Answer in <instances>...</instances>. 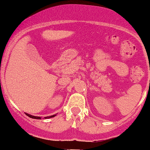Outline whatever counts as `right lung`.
<instances>
[{
    "mask_svg": "<svg viewBox=\"0 0 150 150\" xmlns=\"http://www.w3.org/2000/svg\"><path fill=\"white\" fill-rule=\"evenodd\" d=\"M25 113L26 114V115H28V117H31V118H33V119H39V120H40V119L42 118L41 117H39V116H34V115H30V114H28V113H27V112H25ZM54 116H56V115H53L47 116V117H45V119L51 118V117H54Z\"/></svg>",
    "mask_w": 150,
    "mask_h": 150,
    "instance_id": "right-lung-1",
    "label": "right lung"
}]
</instances>
